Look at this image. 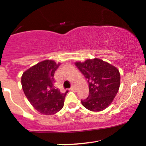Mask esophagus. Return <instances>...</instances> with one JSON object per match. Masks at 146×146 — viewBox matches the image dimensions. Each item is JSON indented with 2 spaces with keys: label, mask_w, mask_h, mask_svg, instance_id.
Returning a JSON list of instances; mask_svg holds the SVG:
<instances>
[{
  "label": "esophagus",
  "mask_w": 146,
  "mask_h": 146,
  "mask_svg": "<svg viewBox=\"0 0 146 146\" xmlns=\"http://www.w3.org/2000/svg\"><path fill=\"white\" fill-rule=\"evenodd\" d=\"M71 90H73V91H74V90H75V85H72V86H71Z\"/></svg>",
  "instance_id": "1"
}]
</instances>
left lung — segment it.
Instances as JSON below:
<instances>
[{"mask_svg":"<svg viewBox=\"0 0 146 146\" xmlns=\"http://www.w3.org/2000/svg\"><path fill=\"white\" fill-rule=\"evenodd\" d=\"M75 65L87 80L89 95L81 100L85 108L93 112L106 109L113 101L120 86L119 70L103 60L95 58Z\"/></svg>","mask_w":146,"mask_h":146,"instance_id":"left-lung-1","label":"left lung"}]
</instances>
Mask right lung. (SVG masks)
Here are the masks:
<instances>
[{
  "instance_id": "1",
  "label": "right lung",
  "mask_w": 146,
  "mask_h": 146,
  "mask_svg": "<svg viewBox=\"0 0 146 146\" xmlns=\"http://www.w3.org/2000/svg\"><path fill=\"white\" fill-rule=\"evenodd\" d=\"M60 64L46 60L23 73L21 84L25 96L37 111L45 115L59 112L64 106L66 93L55 88V71Z\"/></svg>"
}]
</instances>
